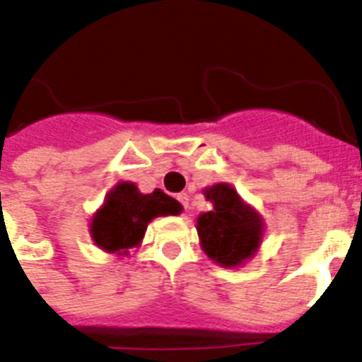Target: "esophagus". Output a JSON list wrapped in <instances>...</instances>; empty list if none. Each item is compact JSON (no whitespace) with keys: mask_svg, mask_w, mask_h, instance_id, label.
<instances>
[{"mask_svg":"<svg viewBox=\"0 0 362 362\" xmlns=\"http://www.w3.org/2000/svg\"><path fill=\"white\" fill-rule=\"evenodd\" d=\"M177 199L181 202V205L185 207V211H189V194H185V192H183V194L177 196Z\"/></svg>","mask_w":362,"mask_h":362,"instance_id":"obj_1","label":"esophagus"}]
</instances>
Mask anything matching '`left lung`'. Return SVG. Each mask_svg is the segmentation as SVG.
<instances>
[{"instance_id":"left-lung-1","label":"left lung","mask_w":362,"mask_h":362,"mask_svg":"<svg viewBox=\"0 0 362 362\" xmlns=\"http://www.w3.org/2000/svg\"><path fill=\"white\" fill-rule=\"evenodd\" d=\"M213 211L198 216L199 245L211 259L222 267H237L258 252L263 221L228 183H216L204 190Z\"/></svg>"}]
</instances>
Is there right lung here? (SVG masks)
<instances>
[{
    "instance_id": "1",
    "label": "right lung",
    "mask_w": 362,
    "mask_h": 362,
    "mask_svg": "<svg viewBox=\"0 0 362 362\" xmlns=\"http://www.w3.org/2000/svg\"><path fill=\"white\" fill-rule=\"evenodd\" d=\"M181 204L160 189L141 194L134 183L123 181L110 190L103 207L91 218V239L110 254H129L146 235L147 224L155 216L179 215Z\"/></svg>"
}]
</instances>
